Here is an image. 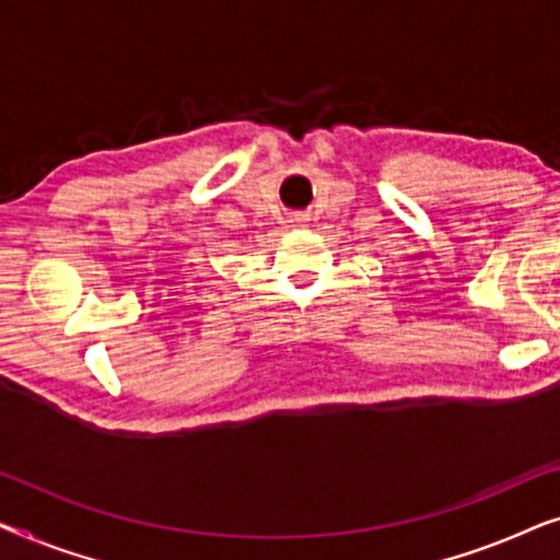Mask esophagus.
Returning <instances> with one entry per match:
<instances>
[{"mask_svg": "<svg viewBox=\"0 0 560 560\" xmlns=\"http://www.w3.org/2000/svg\"><path fill=\"white\" fill-rule=\"evenodd\" d=\"M308 217H305V213H293V217H290V226L293 229H308L311 224H308Z\"/></svg>", "mask_w": 560, "mask_h": 560, "instance_id": "obj_1", "label": "esophagus"}]
</instances>
